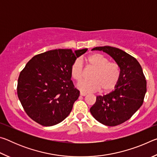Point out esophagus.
Masks as SVG:
<instances>
[{"mask_svg": "<svg viewBox=\"0 0 157 157\" xmlns=\"http://www.w3.org/2000/svg\"><path fill=\"white\" fill-rule=\"evenodd\" d=\"M80 95H82V96H85V95H86V94L83 92H80Z\"/></svg>", "mask_w": 157, "mask_h": 157, "instance_id": "esophagus-1", "label": "esophagus"}]
</instances>
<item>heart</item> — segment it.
I'll return each mask as SVG.
<instances>
[{"mask_svg": "<svg viewBox=\"0 0 157 157\" xmlns=\"http://www.w3.org/2000/svg\"><path fill=\"white\" fill-rule=\"evenodd\" d=\"M89 67L94 69L90 80L79 82L77 87L84 92H95L100 89L102 93L112 91L121 78V68L115 62H109L108 58L100 53H93L85 58ZM70 73L74 80L79 82L83 78L84 69L81 60L76 59L70 68Z\"/></svg>", "mask_w": 157, "mask_h": 157, "instance_id": "b5f03b06", "label": "heart"}]
</instances>
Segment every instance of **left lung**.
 Segmentation results:
<instances>
[{
  "label": "left lung",
  "instance_id": "obj_1",
  "mask_svg": "<svg viewBox=\"0 0 157 157\" xmlns=\"http://www.w3.org/2000/svg\"><path fill=\"white\" fill-rule=\"evenodd\" d=\"M115 60L121 68V78L113 91L99 95L90 109L95 120L107 126H116L131 118L143 105L147 82L139 62L128 53L111 46L95 47Z\"/></svg>",
  "mask_w": 157,
  "mask_h": 157
}]
</instances>
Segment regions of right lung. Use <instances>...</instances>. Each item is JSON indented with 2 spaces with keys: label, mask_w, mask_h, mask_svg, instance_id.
Instances as JSON below:
<instances>
[{
  "label": "right lung",
  "mask_w": 157,
  "mask_h": 157,
  "mask_svg": "<svg viewBox=\"0 0 157 157\" xmlns=\"http://www.w3.org/2000/svg\"><path fill=\"white\" fill-rule=\"evenodd\" d=\"M87 50H49L27 63L18 77L17 94L30 118L48 127L61 123L70 114L79 96L71 80L70 68Z\"/></svg>",
  "instance_id": "obj_1"
}]
</instances>
